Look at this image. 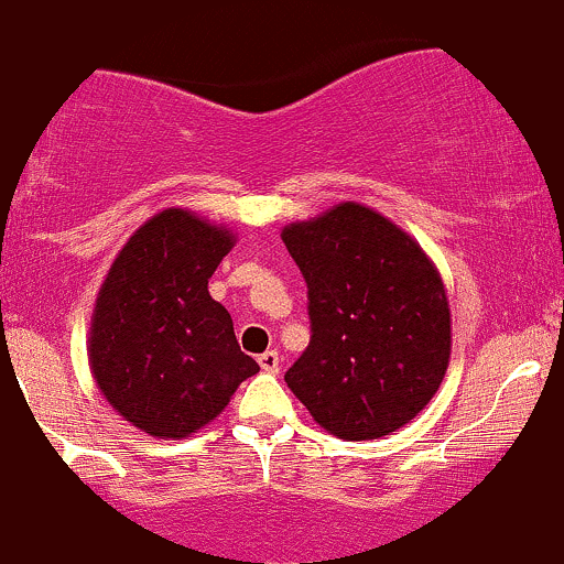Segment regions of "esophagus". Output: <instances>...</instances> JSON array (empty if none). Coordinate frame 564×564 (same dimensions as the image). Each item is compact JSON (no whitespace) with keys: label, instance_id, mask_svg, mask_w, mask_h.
<instances>
[{"label":"esophagus","instance_id":"34e87169","mask_svg":"<svg viewBox=\"0 0 564 564\" xmlns=\"http://www.w3.org/2000/svg\"><path fill=\"white\" fill-rule=\"evenodd\" d=\"M259 367H262L264 372H272V376H275L278 367H281V357H278V351H264L262 357H259Z\"/></svg>","mask_w":564,"mask_h":564}]
</instances>
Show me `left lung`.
Wrapping results in <instances>:
<instances>
[{
	"instance_id": "left-lung-1",
	"label": "left lung",
	"mask_w": 564,
	"mask_h": 564,
	"mask_svg": "<svg viewBox=\"0 0 564 564\" xmlns=\"http://www.w3.org/2000/svg\"><path fill=\"white\" fill-rule=\"evenodd\" d=\"M307 283L311 343L286 370L316 424L372 441L424 411L452 357L441 272L411 235L372 207L340 203L283 227Z\"/></svg>"
}]
</instances>
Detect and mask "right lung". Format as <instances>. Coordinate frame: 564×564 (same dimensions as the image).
Listing matches in <instances>:
<instances>
[{
  "label": "right lung",
  "mask_w": 564,
  "mask_h": 564,
  "mask_svg": "<svg viewBox=\"0 0 564 564\" xmlns=\"http://www.w3.org/2000/svg\"><path fill=\"white\" fill-rule=\"evenodd\" d=\"M235 235L167 207L118 251L97 294L88 361L105 400L153 437H188L210 424L259 365L240 351L232 316L207 278Z\"/></svg>",
  "instance_id": "right-lung-1"
}]
</instances>
